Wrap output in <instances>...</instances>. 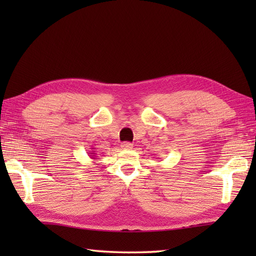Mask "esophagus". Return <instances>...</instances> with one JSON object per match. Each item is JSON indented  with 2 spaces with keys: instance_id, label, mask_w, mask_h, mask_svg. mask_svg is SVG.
Returning <instances> with one entry per match:
<instances>
[{
  "instance_id": "1",
  "label": "esophagus",
  "mask_w": 256,
  "mask_h": 256,
  "mask_svg": "<svg viewBox=\"0 0 256 256\" xmlns=\"http://www.w3.org/2000/svg\"><path fill=\"white\" fill-rule=\"evenodd\" d=\"M121 148L123 150H130L133 148V144L132 143H128V142H124V143H122Z\"/></svg>"
}]
</instances>
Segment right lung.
Here are the masks:
<instances>
[{
    "mask_svg": "<svg viewBox=\"0 0 256 256\" xmlns=\"http://www.w3.org/2000/svg\"><path fill=\"white\" fill-rule=\"evenodd\" d=\"M92 150H94V148H92ZM88 154L90 155V158L91 160H96V152L94 150H91L90 153H88Z\"/></svg>",
    "mask_w": 256,
    "mask_h": 256,
    "instance_id": "1",
    "label": "right lung"
}]
</instances>
